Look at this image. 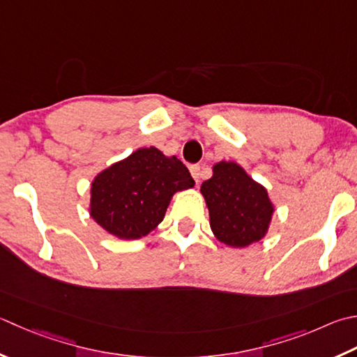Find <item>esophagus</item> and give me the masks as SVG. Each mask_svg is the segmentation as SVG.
<instances>
[{"label": "esophagus", "mask_w": 357, "mask_h": 357, "mask_svg": "<svg viewBox=\"0 0 357 357\" xmlns=\"http://www.w3.org/2000/svg\"><path fill=\"white\" fill-rule=\"evenodd\" d=\"M190 173H192V176H193V179L197 181H199V176H201V167L198 165V164H195V165H190Z\"/></svg>", "instance_id": "esophagus-1"}]
</instances>
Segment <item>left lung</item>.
<instances>
[{
  "instance_id": "obj_1",
  "label": "left lung",
  "mask_w": 357,
  "mask_h": 357,
  "mask_svg": "<svg viewBox=\"0 0 357 357\" xmlns=\"http://www.w3.org/2000/svg\"><path fill=\"white\" fill-rule=\"evenodd\" d=\"M216 240L230 248H246L266 235L274 206L268 190L236 162L213 165V176L201 185Z\"/></svg>"
}]
</instances>
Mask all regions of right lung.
I'll return each instance as SVG.
<instances>
[{
  "mask_svg": "<svg viewBox=\"0 0 357 357\" xmlns=\"http://www.w3.org/2000/svg\"><path fill=\"white\" fill-rule=\"evenodd\" d=\"M193 185L176 156H165L155 146L139 149L94 178L89 215L117 238L137 240L164 220L174 193Z\"/></svg>",
  "mask_w": 357,
  "mask_h": 357,
  "instance_id": "1",
  "label": "right lung"
}]
</instances>
